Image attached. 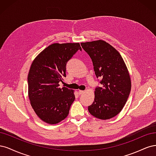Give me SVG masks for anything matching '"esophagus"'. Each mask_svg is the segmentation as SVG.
Wrapping results in <instances>:
<instances>
[{
	"label": "esophagus",
	"instance_id": "obj_1",
	"mask_svg": "<svg viewBox=\"0 0 156 156\" xmlns=\"http://www.w3.org/2000/svg\"><path fill=\"white\" fill-rule=\"evenodd\" d=\"M84 92H85V91H83V90H79V91H78V94H79L80 95H81V94H82Z\"/></svg>",
	"mask_w": 156,
	"mask_h": 156
}]
</instances>
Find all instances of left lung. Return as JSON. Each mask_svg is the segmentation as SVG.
I'll list each match as a JSON object with an SVG mask.
<instances>
[{
  "label": "left lung",
  "instance_id": "8db88e82",
  "mask_svg": "<svg viewBox=\"0 0 156 156\" xmlns=\"http://www.w3.org/2000/svg\"><path fill=\"white\" fill-rule=\"evenodd\" d=\"M91 58L95 75L101 86L94 91V100L88 106L96 118H113L122 109L131 91V80L121 55L111 44L102 40L82 43Z\"/></svg>",
  "mask_w": 156,
  "mask_h": 156
}]
</instances>
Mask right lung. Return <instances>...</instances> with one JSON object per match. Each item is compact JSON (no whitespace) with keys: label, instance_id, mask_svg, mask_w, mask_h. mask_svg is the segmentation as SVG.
Wrapping results in <instances>:
<instances>
[{"label":"right lung","instance_id":"right-lung-1","mask_svg":"<svg viewBox=\"0 0 156 156\" xmlns=\"http://www.w3.org/2000/svg\"><path fill=\"white\" fill-rule=\"evenodd\" d=\"M80 50V43H54L34 60L28 75V97L34 112L43 121L54 124L67 117L75 96L59 83L66 77V65Z\"/></svg>","mask_w":156,"mask_h":156}]
</instances>
